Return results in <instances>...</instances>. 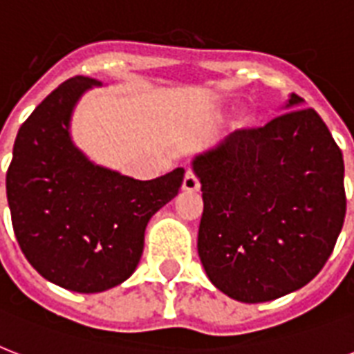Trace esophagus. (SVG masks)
I'll return each mask as SVG.
<instances>
[{"instance_id":"34e87169","label":"esophagus","mask_w":354,"mask_h":354,"mask_svg":"<svg viewBox=\"0 0 354 354\" xmlns=\"http://www.w3.org/2000/svg\"><path fill=\"white\" fill-rule=\"evenodd\" d=\"M182 191H183V193H189V194L198 193V191H200L198 178L194 176V174H191V172H187V174H185V178H183Z\"/></svg>"}]
</instances>
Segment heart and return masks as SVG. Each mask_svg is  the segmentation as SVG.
Returning a JSON list of instances; mask_svg holds the SVG:
<instances>
[{"instance_id":"b5f03b06","label":"heart","mask_w":354,"mask_h":354,"mask_svg":"<svg viewBox=\"0 0 354 354\" xmlns=\"http://www.w3.org/2000/svg\"><path fill=\"white\" fill-rule=\"evenodd\" d=\"M250 118H246V115H244V118L241 119V121H239V128H241V130H244V128H248L250 127Z\"/></svg>"}]
</instances>
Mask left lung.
<instances>
[{"label": "left lung", "mask_w": 354, "mask_h": 354, "mask_svg": "<svg viewBox=\"0 0 354 354\" xmlns=\"http://www.w3.org/2000/svg\"><path fill=\"white\" fill-rule=\"evenodd\" d=\"M281 110L191 160L204 198L200 261L211 283L242 303L310 283L346 216L344 158L327 124L296 93Z\"/></svg>", "instance_id": "1"}]
</instances>
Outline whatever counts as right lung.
I'll return each mask as SVG.
<instances>
[{"label":"right lung","mask_w":354,"mask_h":354,"mask_svg":"<svg viewBox=\"0 0 354 354\" xmlns=\"http://www.w3.org/2000/svg\"><path fill=\"white\" fill-rule=\"evenodd\" d=\"M73 77L19 127L7 171L14 235L32 268L55 285L95 294L136 272L147 224L178 194L182 167L141 182L90 160L71 136L86 91L101 88Z\"/></svg>","instance_id":"add662e5"}]
</instances>
